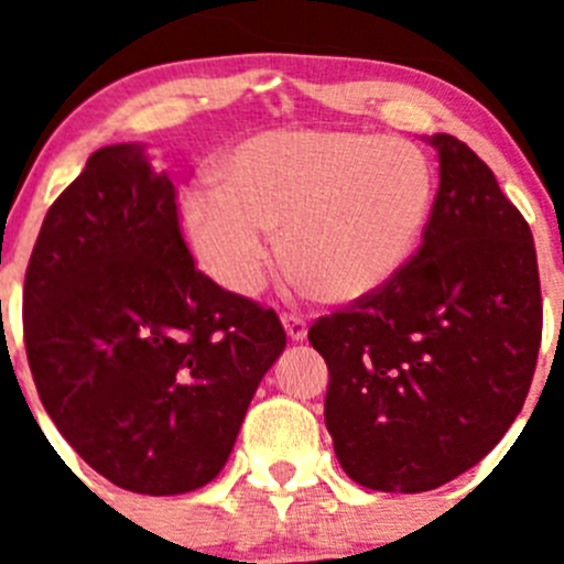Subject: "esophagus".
I'll use <instances>...</instances> for the list:
<instances>
[{
  "mask_svg": "<svg viewBox=\"0 0 564 564\" xmlns=\"http://www.w3.org/2000/svg\"><path fill=\"white\" fill-rule=\"evenodd\" d=\"M283 327H286V335L292 340H303L308 335V322L303 316L294 314V311H283Z\"/></svg>",
  "mask_w": 564,
  "mask_h": 564,
  "instance_id": "34e87169",
  "label": "esophagus"
}]
</instances>
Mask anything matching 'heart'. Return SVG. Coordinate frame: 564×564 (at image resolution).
I'll use <instances>...</instances> for the list:
<instances>
[{"instance_id": "b5f03b06", "label": "heart", "mask_w": 564, "mask_h": 564, "mask_svg": "<svg viewBox=\"0 0 564 564\" xmlns=\"http://www.w3.org/2000/svg\"><path fill=\"white\" fill-rule=\"evenodd\" d=\"M434 202V172L403 139L333 128L270 130L242 141L213 191L182 198L180 229L204 272L256 294L281 226V259L335 303L368 297L401 270Z\"/></svg>"}]
</instances>
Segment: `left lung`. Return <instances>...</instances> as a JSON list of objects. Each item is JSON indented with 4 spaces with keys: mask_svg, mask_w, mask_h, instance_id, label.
Masks as SVG:
<instances>
[{
    "mask_svg": "<svg viewBox=\"0 0 564 564\" xmlns=\"http://www.w3.org/2000/svg\"><path fill=\"white\" fill-rule=\"evenodd\" d=\"M429 141L440 191L420 248L308 329L335 456L373 491H431L486 458L524 406L543 335L524 215L464 141Z\"/></svg>",
    "mask_w": 564,
    "mask_h": 564,
    "instance_id": "8db88e82",
    "label": "left lung"
}]
</instances>
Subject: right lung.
I'll return each mask as SVG.
<instances>
[{"mask_svg":"<svg viewBox=\"0 0 564 564\" xmlns=\"http://www.w3.org/2000/svg\"><path fill=\"white\" fill-rule=\"evenodd\" d=\"M45 412L124 491L207 486L286 346L281 318L193 264L176 191L135 144L93 152L45 213L24 278Z\"/></svg>","mask_w":564,"mask_h":564,"instance_id":"1","label":"right lung"}]
</instances>
